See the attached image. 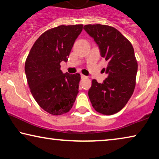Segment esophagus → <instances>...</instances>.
<instances>
[{"mask_svg": "<svg viewBox=\"0 0 159 159\" xmlns=\"http://www.w3.org/2000/svg\"><path fill=\"white\" fill-rule=\"evenodd\" d=\"M80 76H81L82 79H85V78H87V76H86V75H83V74L80 75Z\"/></svg>", "mask_w": 159, "mask_h": 159, "instance_id": "1", "label": "esophagus"}]
</instances>
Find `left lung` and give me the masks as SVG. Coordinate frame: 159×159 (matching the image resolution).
I'll use <instances>...</instances> for the list:
<instances>
[{
	"mask_svg": "<svg viewBox=\"0 0 159 159\" xmlns=\"http://www.w3.org/2000/svg\"><path fill=\"white\" fill-rule=\"evenodd\" d=\"M94 39L101 56L108 61L103 68L108 77L102 84L92 80L89 96L93 107L103 115H113L125 106L136 86L138 63L132 44L115 28L106 25H84Z\"/></svg>",
	"mask_w": 159,
	"mask_h": 159,
	"instance_id": "left-lung-1",
	"label": "left lung"
}]
</instances>
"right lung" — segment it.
I'll list each match as a JSON object with an SVG mask.
<instances>
[{"label": "right lung", "mask_w": 159, "mask_h": 159, "mask_svg": "<svg viewBox=\"0 0 159 159\" xmlns=\"http://www.w3.org/2000/svg\"><path fill=\"white\" fill-rule=\"evenodd\" d=\"M83 25H59L44 32L34 43L25 63V72L35 101L50 114L68 113L79 93V73H63L60 63L67 61Z\"/></svg>", "instance_id": "obj_1"}]
</instances>
